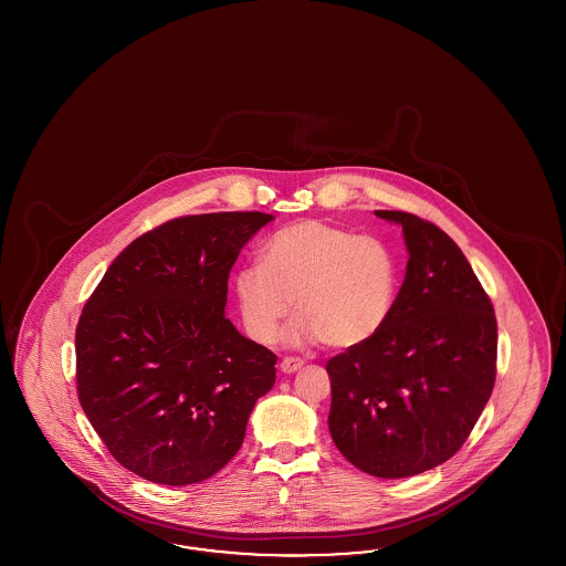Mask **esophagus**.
Masks as SVG:
<instances>
[{"mask_svg":"<svg viewBox=\"0 0 566 566\" xmlns=\"http://www.w3.org/2000/svg\"><path fill=\"white\" fill-rule=\"evenodd\" d=\"M303 365H305V360L298 359V357H284L282 363H280V369H282L284 374H294V371H298Z\"/></svg>","mask_w":566,"mask_h":566,"instance_id":"obj_1","label":"esophagus"}]
</instances>
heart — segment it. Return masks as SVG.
<instances>
[{
	"label": "heart",
	"mask_w": 566,
	"mask_h": 566,
	"mask_svg": "<svg viewBox=\"0 0 566 566\" xmlns=\"http://www.w3.org/2000/svg\"><path fill=\"white\" fill-rule=\"evenodd\" d=\"M398 259L386 240L324 222L284 226L263 244L261 261L240 265L232 292L247 334L270 344L280 322L289 346L350 348L386 326L395 307Z\"/></svg>",
	"instance_id": "heart-1"
}]
</instances>
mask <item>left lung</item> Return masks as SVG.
I'll return each mask as SVG.
<instances>
[{
  "instance_id": "1",
  "label": "left lung",
  "mask_w": 566,
  "mask_h": 566,
  "mask_svg": "<svg viewBox=\"0 0 566 566\" xmlns=\"http://www.w3.org/2000/svg\"><path fill=\"white\" fill-rule=\"evenodd\" d=\"M400 223L407 275L386 326L327 360V426L344 459L398 480L446 463L478 423L496 381V315L463 251L436 223Z\"/></svg>"
}]
</instances>
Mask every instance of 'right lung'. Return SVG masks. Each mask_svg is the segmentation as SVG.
<instances>
[{"mask_svg": "<svg viewBox=\"0 0 566 566\" xmlns=\"http://www.w3.org/2000/svg\"><path fill=\"white\" fill-rule=\"evenodd\" d=\"M261 211L185 216L133 240L76 326V388L109 454L143 480L189 485L239 452L275 357L226 317L240 249Z\"/></svg>", "mask_w": 566, "mask_h": 566, "instance_id": "1", "label": "right lung"}]
</instances>
